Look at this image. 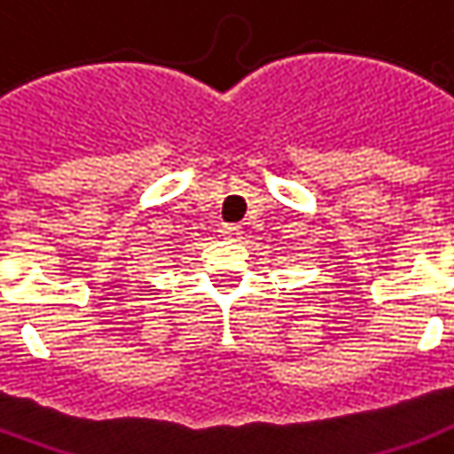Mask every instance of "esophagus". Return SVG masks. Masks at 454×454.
Instances as JSON below:
<instances>
[{
  "label": "esophagus",
  "mask_w": 454,
  "mask_h": 454,
  "mask_svg": "<svg viewBox=\"0 0 454 454\" xmlns=\"http://www.w3.org/2000/svg\"><path fill=\"white\" fill-rule=\"evenodd\" d=\"M221 235H223V238H228V240H240L242 228L240 226H223L221 228Z\"/></svg>",
  "instance_id": "34e87169"
}]
</instances>
